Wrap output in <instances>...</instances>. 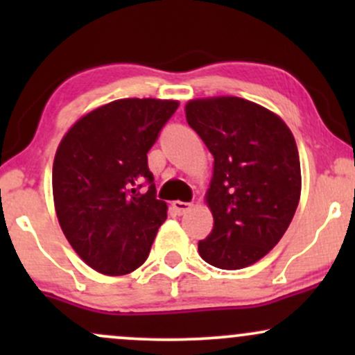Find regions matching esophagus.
<instances>
[{
  "label": "esophagus",
  "instance_id": "1",
  "mask_svg": "<svg viewBox=\"0 0 355 355\" xmlns=\"http://www.w3.org/2000/svg\"><path fill=\"white\" fill-rule=\"evenodd\" d=\"M172 207H173V210L177 211L178 215H183V214H187V211H189V210L191 209V207H193V203L175 200V202H172Z\"/></svg>",
  "mask_w": 355,
  "mask_h": 355
}]
</instances>
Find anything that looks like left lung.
Instances as JSON below:
<instances>
[{
	"label": "left lung",
	"mask_w": 355,
	"mask_h": 355,
	"mask_svg": "<svg viewBox=\"0 0 355 355\" xmlns=\"http://www.w3.org/2000/svg\"><path fill=\"white\" fill-rule=\"evenodd\" d=\"M185 116L214 155L205 193L214 229L198 254L223 270L245 268L280 242L294 218L302 190L295 138L279 115L239 96L190 100Z\"/></svg>",
	"instance_id": "obj_1"
}]
</instances>
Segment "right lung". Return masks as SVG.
I'll use <instances>...</instances> for the list:
<instances>
[{
	"label": "right lung",
	"instance_id": "right-lung-1",
	"mask_svg": "<svg viewBox=\"0 0 355 355\" xmlns=\"http://www.w3.org/2000/svg\"><path fill=\"white\" fill-rule=\"evenodd\" d=\"M177 100L123 98L92 110L61 138L53 162L56 217L73 250L105 275L137 270L166 203L157 200L146 153ZM149 183L139 193L143 182Z\"/></svg>",
	"mask_w": 355,
	"mask_h": 355
}]
</instances>
